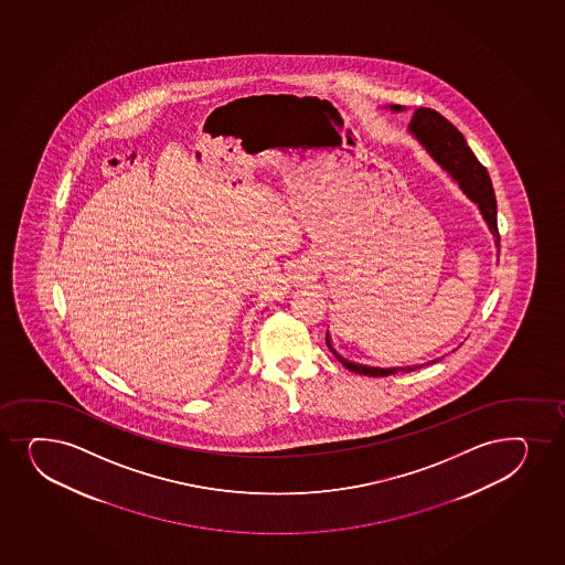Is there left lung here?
<instances>
[{"mask_svg": "<svg viewBox=\"0 0 565 565\" xmlns=\"http://www.w3.org/2000/svg\"><path fill=\"white\" fill-rule=\"evenodd\" d=\"M394 109L399 110L402 107H394ZM409 130L420 139V143L429 150V154L434 156L435 160L441 163L443 168L447 169L456 181L460 182L461 190L475 203H479L480 213L487 218L488 226L492 230L493 235L498 237L495 243L500 247L498 203H495L492 181H490L487 168L477 160L473 150L469 149L466 137L461 136V131L456 128L455 124L448 122L441 113L428 109V107H420V109L415 110ZM326 343L347 370L360 373V375L388 376L396 375L399 371L409 373V371L422 367V365H407V367H394V370L367 367V365L352 363L339 356L338 352L331 349L330 339L326 338Z\"/></svg>", "mask_w": 565, "mask_h": 565, "instance_id": "1", "label": "left lung"}]
</instances>
